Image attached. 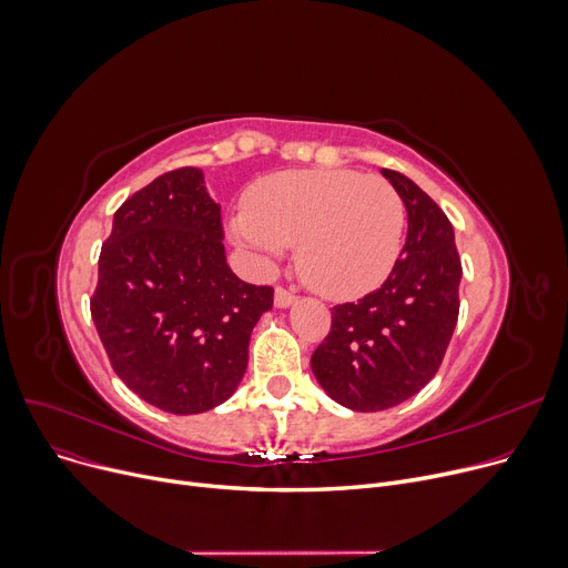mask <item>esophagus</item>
Returning <instances> with one entry per match:
<instances>
[{"instance_id": "1", "label": "esophagus", "mask_w": 568, "mask_h": 568, "mask_svg": "<svg viewBox=\"0 0 568 568\" xmlns=\"http://www.w3.org/2000/svg\"><path fill=\"white\" fill-rule=\"evenodd\" d=\"M295 300H297V295L291 293L288 288H284V286H277V288H275V307H280V310L291 307V305L295 303Z\"/></svg>"}]
</instances>
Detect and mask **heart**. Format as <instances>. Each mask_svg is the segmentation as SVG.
I'll use <instances>...</instances> for the list:
<instances>
[{"label": "heart", "mask_w": 568, "mask_h": 568, "mask_svg": "<svg viewBox=\"0 0 568 568\" xmlns=\"http://www.w3.org/2000/svg\"><path fill=\"white\" fill-rule=\"evenodd\" d=\"M231 236L261 265L297 245V271L318 293L353 300L374 291L402 252L406 211L381 176L353 170H288L256 181Z\"/></svg>", "instance_id": "b5f03b06"}]
</instances>
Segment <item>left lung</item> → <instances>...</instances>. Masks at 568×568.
Listing matches in <instances>:
<instances>
[{
    "mask_svg": "<svg viewBox=\"0 0 568 568\" xmlns=\"http://www.w3.org/2000/svg\"><path fill=\"white\" fill-rule=\"evenodd\" d=\"M408 213L389 277L357 303L332 307L312 372L337 404L374 413L404 404L438 374L458 321L460 256L449 217L408 176L381 170Z\"/></svg>",
    "mask_w": 568,
    "mask_h": 568,
    "instance_id": "left-lung-1",
    "label": "left lung"
}]
</instances>
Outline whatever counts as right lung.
<instances>
[{
  "instance_id": "add662e5",
  "label": "right lung",
  "mask_w": 568,
  "mask_h": 568,
  "mask_svg": "<svg viewBox=\"0 0 568 568\" xmlns=\"http://www.w3.org/2000/svg\"><path fill=\"white\" fill-rule=\"evenodd\" d=\"M220 204L181 166L119 206L98 256L91 318L114 374L146 404L206 413L236 392L273 286L231 273Z\"/></svg>"
}]
</instances>
